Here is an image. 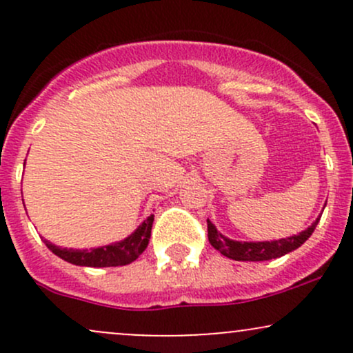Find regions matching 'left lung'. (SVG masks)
Instances as JSON below:
<instances>
[{
	"label": "left lung",
	"instance_id": "left-lung-1",
	"mask_svg": "<svg viewBox=\"0 0 353 353\" xmlns=\"http://www.w3.org/2000/svg\"><path fill=\"white\" fill-rule=\"evenodd\" d=\"M325 209V205H323ZM320 221V216L312 222L305 230L302 232L294 234V236L285 239H277V241H262V242H242L234 241L222 236L219 232L216 225L208 219V237L210 245L217 249L219 252L225 257L232 259V261H245V262H259V261H270V259L282 257V255L292 252V250L299 249L303 242L312 236L315 228H317Z\"/></svg>",
	"mask_w": 353,
	"mask_h": 353
}]
</instances>
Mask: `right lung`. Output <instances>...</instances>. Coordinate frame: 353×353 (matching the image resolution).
Instances as JSON below:
<instances>
[{"mask_svg": "<svg viewBox=\"0 0 353 353\" xmlns=\"http://www.w3.org/2000/svg\"><path fill=\"white\" fill-rule=\"evenodd\" d=\"M154 216L151 214L148 219H144L134 232L128 236L123 241L112 242V244L92 247V249H66V247H59L51 244L50 241L43 239L44 244L52 254L58 255L63 261L70 262L72 265H83V267H117V265H128L134 262L141 254L144 252L145 247L151 239Z\"/></svg>", "mask_w": 353, "mask_h": 353, "instance_id": "1", "label": "right lung"}]
</instances>
